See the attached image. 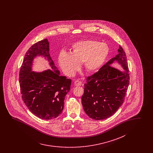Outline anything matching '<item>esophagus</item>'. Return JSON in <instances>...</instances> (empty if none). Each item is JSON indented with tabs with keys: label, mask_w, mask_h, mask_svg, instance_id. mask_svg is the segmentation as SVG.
<instances>
[{
	"label": "esophagus",
	"mask_w": 153,
	"mask_h": 153,
	"mask_svg": "<svg viewBox=\"0 0 153 153\" xmlns=\"http://www.w3.org/2000/svg\"><path fill=\"white\" fill-rule=\"evenodd\" d=\"M74 85L76 86H80L82 85V83L79 80H76L74 82Z\"/></svg>",
	"instance_id": "esophagus-1"
}]
</instances>
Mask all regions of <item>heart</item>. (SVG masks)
Here are the masks:
<instances>
[{"label": "heart", "mask_w": 153, "mask_h": 153, "mask_svg": "<svg viewBox=\"0 0 153 153\" xmlns=\"http://www.w3.org/2000/svg\"><path fill=\"white\" fill-rule=\"evenodd\" d=\"M109 51V47L104 43L95 40H82L72 45V53L61 51L58 61L62 69L69 76L75 74L82 62L85 70L93 73L100 68Z\"/></svg>", "instance_id": "1"}]
</instances>
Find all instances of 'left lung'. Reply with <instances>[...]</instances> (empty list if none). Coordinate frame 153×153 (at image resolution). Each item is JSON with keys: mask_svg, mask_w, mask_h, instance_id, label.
Listing matches in <instances>:
<instances>
[{"mask_svg": "<svg viewBox=\"0 0 153 153\" xmlns=\"http://www.w3.org/2000/svg\"><path fill=\"white\" fill-rule=\"evenodd\" d=\"M118 54L109 60L85 83L81 102L86 114L95 120L113 115L122 105L130 83L129 70L125 52L120 46ZM114 61L125 70L120 71L110 66Z\"/></svg>", "mask_w": 153, "mask_h": 153, "instance_id": "8db88e82", "label": "left lung"}]
</instances>
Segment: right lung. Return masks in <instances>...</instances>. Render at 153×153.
<instances>
[{
    "label": "right lung",
    "instance_id": "obj_1",
    "mask_svg": "<svg viewBox=\"0 0 153 153\" xmlns=\"http://www.w3.org/2000/svg\"><path fill=\"white\" fill-rule=\"evenodd\" d=\"M40 55L47 58L54 71H32L34 58ZM60 74L51 59L49 42L46 39L34 44L26 53L19 74L21 93L28 109L39 118L51 120L63 111L71 79Z\"/></svg>",
    "mask_w": 153,
    "mask_h": 153
}]
</instances>
